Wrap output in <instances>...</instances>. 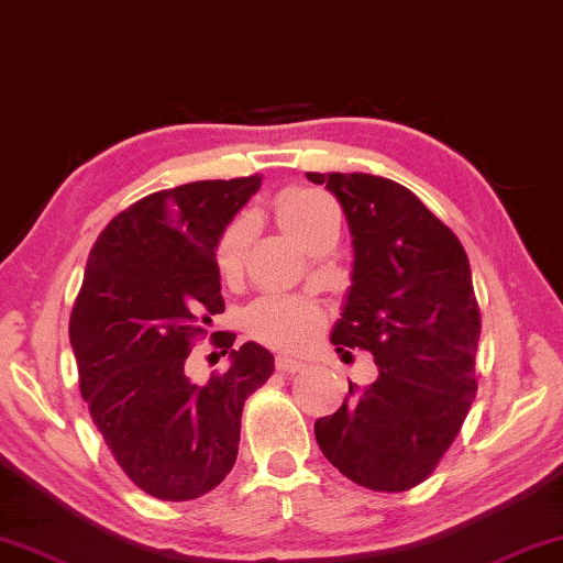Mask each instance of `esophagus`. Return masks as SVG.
<instances>
[{"label": "esophagus", "instance_id": "34e87169", "mask_svg": "<svg viewBox=\"0 0 563 563\" xmlns=\"http://www.w3.org/2000/svg\"><path fill=\"white\" fill-rule=\"evenodd\" d=\"M276 371H279V373H299V371H305V363H299L289 355H279V357H276Z\"/></svg>", "mask_w": 563, "mask_h": 563}]
</instances>
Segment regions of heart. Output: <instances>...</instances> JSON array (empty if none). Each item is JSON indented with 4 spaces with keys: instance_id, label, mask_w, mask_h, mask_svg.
Instances as JSON below:
<instances>
[{
    "instance_id": "b5f03b06",
    "label": "heart",
    "mask_w": 563,
    "mask_h": 563,
    "mask_svg": "<svg viewBox=\"0 0 563 563\" xmlns=\"http://www.w3.org/2000/svg\"><path fill=\"white\" fill-rule=\"evenodd\" d=\"M276 221L284 231L295 235L299 243H309L317 228L330 216H335L332 202L322 192L309 190V187H291L282 192L274 206ZM249 246V221L239 218L225 228L216 243V266L223 279H235L243 272ZM246 330L256 340L274 347H301L317 335L322 317L314 305L305 299L284 297V295H264L251 301L246 314H243Z\"/></svg>"
}]
</instances>
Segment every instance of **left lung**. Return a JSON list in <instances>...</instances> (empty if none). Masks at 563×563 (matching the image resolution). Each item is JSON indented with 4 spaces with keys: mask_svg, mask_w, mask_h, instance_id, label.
Instances as JSON below:
<instances>
[{
    "mask_svg": "<svg viewBox=\"0 0 563 563\" xmlns=\"http://www.w3.org/2000/svg\"><path fill=\"white\" fill-rule=\"evenodd\" d=\"M345 210L353 287L338 353L368 350L378 378L314 423L332 467L376 493L421 485L457 439L477 394L479 307L462 243L409 187L363 173H307Z\"/></svg>",
    "mask_w": 563,
    "mask_h": 563,
    "instance_id": "obj_1",
    "label": "left lung"
}]
</instances>
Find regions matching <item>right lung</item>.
I'll list each match as a JSON object with an SVG mask.
<instances>
[{"instance_id":"add662e5","label":"right lung","mask_w":563,"mask_h":563,"mask_svg":"<svg viewBox=\"0 0 563 563\" xmlns=\"http://www.w3.org/2000/svg\"><path fill=\"white\" fill-rule=\"evenodd\" d=\"M262 177L200 180L159 190L121 210L96 239L70 312L80 396L113 460L159 500H195L233 470L246 398L274 373L256 342L233 350L231 368L206 386L185 361L210 317L221 314L216 243Z\"/></svg>"}]
</instances>
